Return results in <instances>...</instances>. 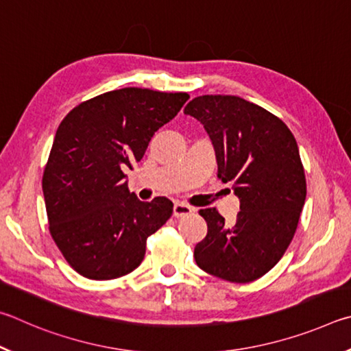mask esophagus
<instances>
[{
	"mask_svg": "<svg viewBox=\"0 0 351 351\" xmlns=\"http://www.w3.org/2000/svg\"><path fill=\"white\" fill-rule=\"evenodd\" d=\"M193 208L186 205V204H182V202H177L174 204V210H172V214H174V217H185L189 216V214H193Z\"/></svg>",
	"mask_w": 351,
	"mask_h": 351,
	"instance_id": "esophagus-1",
	"label": "esophagus"
}]
</instances>
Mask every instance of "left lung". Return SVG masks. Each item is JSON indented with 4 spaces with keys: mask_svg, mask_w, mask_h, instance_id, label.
I'll return each instance as SVG.
<instances>
[{
    "mask_svg": "<svg viewBox=\"0 0 351 351\" xmlns=\"http://www.w3.org/2000/svg\"><path fill=\"white\" fill-rule=\"evenodd\" d=\"M183 112L204 125L216 152L217 177L232 183L241 202L232 226L216 208L199 211L208 232L195 245L194 259L220 279H259L284 256L305 204L296 138L280 119L241 97L202 95Z\"/></svg>",
    "mask_w": 351,
    "mask_h": 351,
    "instance_id": "1",
    "label": "left lung"
}]
</instances>
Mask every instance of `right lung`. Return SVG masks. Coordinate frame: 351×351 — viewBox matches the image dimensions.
<instances>
[{
	"mask_svg": "<svg viewBox=\"0 0 351 351\" xmlns=\"http://www.w3.org/2000/svg\"><path fill=\"white\" fill-rule=\"evenodd\" d=\"M185 92L123 88L73 108L60 123L43 176L49 230L69 265L84 278L109 280L134 271L146 239L172 214V202H141L129 193L126 169L179 114Z\"/></svg>",
	"mask_w": 351,
	"mask_h": 351,
	"instance_id": "1",
	"label": "right lung"
}]
</instances>
